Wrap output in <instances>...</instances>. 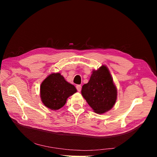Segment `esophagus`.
Listing matches in <instances>:
<instances>
[{"label": "esophagus", "mask_w": 157, "mask_h": 157, "mask_svg": "<svg viewBox=\"0 0 157 157\" xmlns=\"http://www.w3.org/2000/svg\"><path fill=\"white\" fill-rule=\"evenodd\" d=\"M76 88H77L78 92L81 91V88L82 87H81V86H80V85H77V86H76Z\"/></svg>", "instance_id": "1"}]
</instances>
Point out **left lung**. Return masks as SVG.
I'll return each mask as SVG.
<instances>
[{
	"label": "left lung",
	"mask_w": 157,
	"mask_h": 157,
	"mask_svg": "<svg viewBox=\"0 0 157 157\" xmlns=\"http://www.w3.org/2000/svg\"><path fill=\"white\" fill-rule=\"evenodd\" d=\"M81 93L88 105L98 114L105 113L114 106L117 90L105 65L92 71L89 82L82 86Z\"/></svg>",
	"instance_id": "left-lung-1"
}]
</instances>
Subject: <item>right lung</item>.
<instances>
[{
	"label": "right lung",
	"instance_id": "obj_1",
	"mask_svg": "<svg viewBox=\"0 0 157 157\" xmlns=\"http://www.w3.org/2000/svg\"><path fill=\"white\" fill-rule=\"evenodd\" d=\"M77 92L74 85L66 81L60 73H52L40 85V98L44 105L51 110L64 106L67 99Z\"/></svg>",
	"mask_w": 157,
	"mask_h": 157
}]
</instances>
